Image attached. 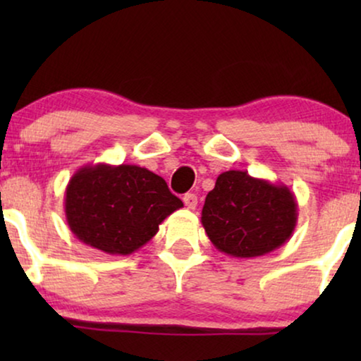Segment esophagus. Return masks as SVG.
<instances>
[{"label": "esophagus", "instance_id": "obj_1", "mask_svg": "<svg viewBox=\"0 0 361 361\" xmlns=\"http://www.w3.org/2000/svg\"><path fill=\"white\" fill-rule=\"evenodd\" d=\"M184 204H185V207L187 209H190V210H194L195 207H197V195L195 194H185L184 195Z\"/></svg>", "mask_w": 361, "mask_h": 361}]
</instances>
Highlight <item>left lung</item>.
I'll return each instance as SVG.
<instances>
[{
	"label": "left lung",
	"instance_id": "8db88e82",
	"mask_svg": "<svg viewBox=\"0 0 361 361\" xmlns=\"http://www.w3.org/2000/svg\"><path fill=\"white\" fill-rule=\"evenodd\" d=\"M202 225L214 246L233 258H256L283 246L298 225V200L288 185L226 171L207 194Z\"/></svg>",
	"mask_w": 361,
	"mask_h": 361
}]
</instances>
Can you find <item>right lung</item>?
Returning a JSON list of instances; mask_svg holds the SVG:
<instances>
[{"instance_id": "1", "label": "right lung", "mask_w": 361, "mask_h": 361, "mask_svg": "<svg viewBox=\"0 0 361 361\" xmlns=\"http://www.w3.org/2000/svg\"><path fill=\"white\" fill-rule=\"evenodd\" d=\"M184 207L166 180L146 167L82 166L66 189V220L82 243L108 255H131Z\"/></svg>"}]
</instances>
